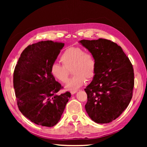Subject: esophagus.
Segmentation results:
<instances>
[{
  "instance_id": "1",
  "label": "esophagus",
  "mask_w": 147,
  "mask_h": 147,
  "mask_svg": "<svg viewBox=\"0 0 147 147\" xmlns=\"http://www.w3.org/2000/svg\"><path fill=\"white\" fill-rule=\"evenodd\" d=\"M77 92V90H75V91H70L71 94H72V95H73V94H75V93H76Z\"/></svg>"
}]
</instances>
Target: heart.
Returning a JSON list of instances; mask_svg holds the SVG:
<instances>
[{
    "label": "heart",
    "mask_w": 147,
    "mask_h": 147,
    "mask_svg": "<svg viewBox=\"0 0 147 147\" xmlns=\"http://www.w3.org/2000/svg\"><path fill=\"white\" fill-rule=\"evenodd\" d=\"M60 60L63 65L56 63L52 64L50 72L52 76L57 80L65 83L72 69L74 75L65 85L69 90H77L83 85L86 79L90 80L94 76L96 69L94 57L90 52H84L81 48H67L62 54Z\"/></svg>",
    "instance_id": "b5f03b06"
}]
</instances>
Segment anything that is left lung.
<instances>
[{
  "instance_id": "1",
  "label": "left lung",
  "mask_w": 147,
  "mask_h": 147,
  "mask_svg": "<svg viewBox=\"0 0 147 147\" xmlns=\"http://www.w3.org/2000/svg\"><path fill=\"white\" fill-rule=\"evenodd\" d=\"M96 61L94 77L84 89L85 109L92 121L109 123L117 119L132 99L134 86L132 65L121 47L107 39L80 41Z\"/></svg>"
}]
</instances>
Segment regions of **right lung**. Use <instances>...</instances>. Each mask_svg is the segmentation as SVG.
<instances>
[{"label": "right lung", "instance_id": "obj_1", "mask_svg": "<svg viewBox=\"0 0 147 147\" xmlns=\"http://www.w3.org/2000/svg\"><path fill=\"white\" fill-rule=\"evenodd\" d=\"M64 43L42 41L26 47L15 66L13 87L21 113L38 125L53 127L58 123L71 97L50 72Z\"/></svg>", "mask_w": 147, "mask_h": 147}]
</instances>
